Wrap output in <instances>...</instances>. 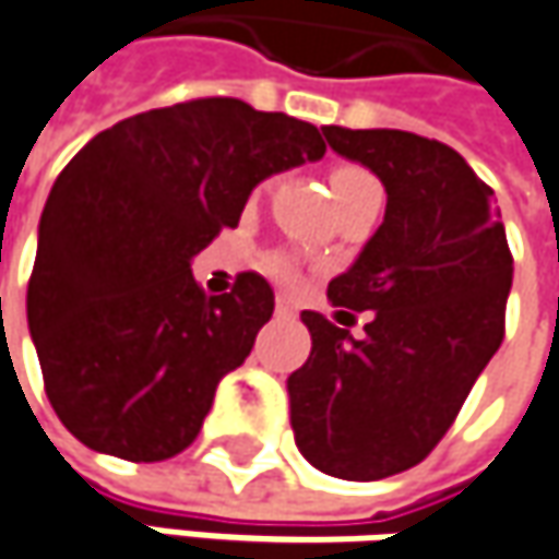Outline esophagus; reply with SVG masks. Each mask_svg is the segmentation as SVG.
Returning <instances> with one entry per match:
<instances>
[{
  "label": "esophagus",
  "mask_w": 559,
  "mask_h": 559,
  "mask_svg": "<svg viewBox=\"0 0 559 559\" xmlns=\"http://www.w3.org/2000/svg\"><path fill=\"white\" fill-rule=\"evenodd\" d=\"M275 312H278L281 319H294V316H297L294 300H290V297H278V300H275Z\"/></svg>",
  "instance_id": "obj_1"
}]
</instances>
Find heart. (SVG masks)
<instances>
[{
    "label": "heart",
    "instance_id": "obj_1",
    "mask_svg": "<svg viewBox=\"0 0 559 559\" xmlns=\"http://www.w3.org/2000/svg\"><path fill=\"white\" fill-rule=\"evenodd\" d=\"M329 186H332V199H335V205H338V202H345L347 195H354V192H360V189H367V186H379V182L373 180L364 167L345 164V167H335V170H332ZM275 269H278L284 278L294 275V269H290L287 259H275Z\"/></svg>",
    "mask_w": 559,
    "mask_h": 559
}]
</instances>
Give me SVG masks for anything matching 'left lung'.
Masks as SVG:
<instances>
[{"instance_id":"1","label":"left lung","mask_w":559,"mask_h":559,"mask_svg":"<svg viewBox=\"0 0 559 559\" xmlns=\"http://www.w3.org/2000/svg\"><path fill=\"white\" fill-rule=\"evenodd\" d=\"M335 154L385 186V217L345 275L338 316L373 310L364 338L304 310L312 350L287 377L294 443L345 480L408 472L443 440L503 342L512 255L493 189L459 151L402 129L325 126Z\"/></svg>"}]
</instances>
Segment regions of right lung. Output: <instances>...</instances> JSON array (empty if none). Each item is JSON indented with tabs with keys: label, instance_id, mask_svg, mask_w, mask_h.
<instances>
[{
	"label": "right lung",
	"instance_id": "add662e5",
	"mask_svg": "<svg viewBox=\"0 0 559 559\" xmlns=\"http://www.w3.org/2000/svg\"><path fill=\"white\" fill-rule=\"evenodd\" d=\"M322 154L312 122L202 97L129 116L66 164L40 214L27 329L75 440L164 462L199 437L275 294L243 272L209 297L192 259L237 227L259 182Z\"/></svg>",
	"mask_w": 559,
	"mask_h": 559
}]
</instances>
